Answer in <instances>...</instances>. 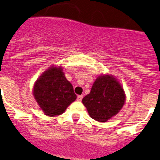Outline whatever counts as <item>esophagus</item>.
Returning a JSON list of instances; mask_svg holds the SVG:
<instances>
[{"label": "esophagus", "instance_id": "obj_1", "mask_svg": "<svg viewBox=\"0 0 160 160\" xmlns=\"http://www.w3.org/2000/svg\"><path fill=\"white\" fill-rule=\"evenodd\" d=\"M82 98H83V95H78L77 96V100L78 101H81Z\"/></svg>", "mask_w": 160, "mask_h": 160}]
</instances>
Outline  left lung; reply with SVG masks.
I'll list each match as a JSON object with an SVG mask.
<instances>
[{
    "label": "left lung",
    "mask_w": 160,
    "mask_h": 160,
    "mask_svg": "<svg viewBox=\"0 0 160 160\" xmlns=\"http://www.w3.org/2000/svg\"><path fill=\"white\" fill-rule=\"evenodd\" d=\"M125 101L122 85L111 75L98 77L91 92L82 99L89 115L97 122H105L120 111Z\"/></svg>",
    "instance_id": "obj_1"
}]
</instances>
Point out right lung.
Instances as JSON below:
<instances>
[{
    "label": "right lung",
    "mask_w": 160,
    "mask_h": 160,
    "mask_svg": "<svg viewBox=\"0 0 160 160\" xmlns=\"http://www.w3.org/2000/svg\"><path fill=\"white\" fill-rule=\"evenodd\" d=\"M33 95L44 114L50 117L63 114L77 98L62 67L54 66L45 71L36 80Z\"/></svg>",
    "instance_id": "add662e5"
}]
</instances>
